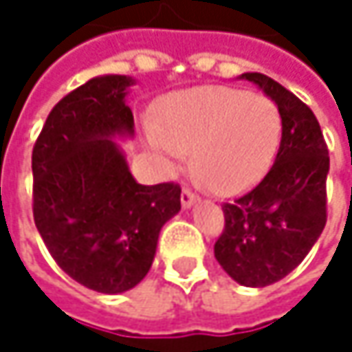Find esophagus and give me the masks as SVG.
Wrapping results in <instances>:
<instances>
[{
  "mask_svg": "<svg viewBox=\"0 0 352 352\" xmlns=\"http://www.w3.org/2000/svg\"><path fill=\"white\" fill-rule=\"evenodd\" d=\"M198 198L188 190V188H182V195H180V202H182V206L184 208H190V206H195L197 204Z\"/></svg>",
  "mask_w": 352,
  "mask_h": 352,
  "instance_id": "34e87169",
  "label": "esophagus"
}]
</instances>
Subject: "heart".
Wrapping results in <instances>:
<instances>
[{"label": "heart", "mask_w": 352, "mask_h": 352, "mask_svg": "<svg viewBox=\"0 0 352 352\" xmlns=\"http://www.w3.org/2000/svg\"><path fill=\"white\" fill-rule=\"evenodd\" d=\"M282 135L276 103L233 87H197L168 97L146 142L166 168L192 152V168L219 195L253 186L272 166Z\"/></svg>", "instance_id": "b5f03b06"}]
</instances>
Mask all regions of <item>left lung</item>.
Segmentation results:
<instances>
[{"label": "left lung", "instance_id": "1", "mask_svg": "<svg viewBox=\"0 0 352 352\" xmlns=\"http://www.w3.org/2000/svg\"><path fill=\"white\" fill-rule=\"evenodd\" d=\"M282 117L276 164L247 195L223 204L225 231L214 243L221 267L241 286L265 287L296 270L327 225L330 160L312 109L274 78L243 72Z\"/></svg>", "mask_w": 352, "mask_h": 352}]
</instances>
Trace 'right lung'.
Returning a JSON list of instances; mask_svg holds the SVG:
<instances>
[{"instance_id": "1", "label": "right lung", "mask_w": 352, "mask_h": 352, "mask_svg": "<svg viewBox=\"0 0 352 352\" xmlns=\"http://www.w3.org/2000/svg\"><path fill=\"white\" fill-rule=\"evenodd\" d=\"M135 78L103 74L50 111L32 152L34 223L54 261L101 294L135 287L150 272L180 186L140 184L117 142L131 140L125 103Z\"/></svg>"}]
</instances>
